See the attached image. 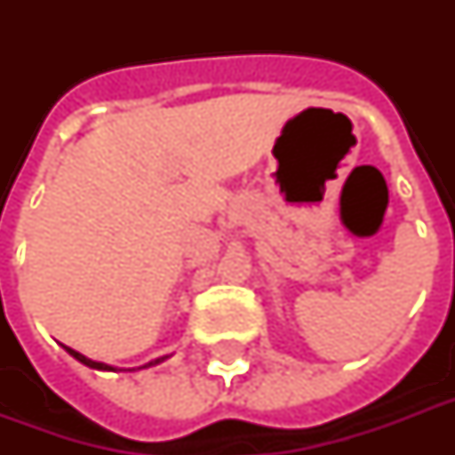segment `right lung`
I'll return each instance as SVG.
<instances>
[{
    "label": "right lung",
    "mask_w": 455,
    "mask_h": 455,
    "mask_svg": "<svg viewBox=\"0 0 455 455\" xmlns=\"http://www.w3.org/2000/svg\"><path fill=\"white\" fill-rule=\"evenodd\" d=\"M66 352L70 354V356H75V359L77 361H82V363H84V366H89V368H99V371H113V368L110 366H106V363H99V361H92V359H87V356H82L80 352H75V349H70V347H66ZM164 359V356H163ZM163 359H156V361H151V363H146L144 368H148V366H156V363H160V361Z\"/></svg>",
    "instance_id": "right-lung-1"
}]
</instances>
